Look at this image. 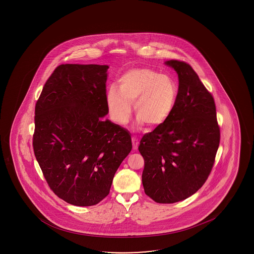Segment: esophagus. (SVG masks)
<instances>
[{
    "label": "esophagus",
    "instance_id": "34e87169",
    "mask_svg": "<svg viewBox=\"0 0 254 254\" xmlns=\"http://www.w3.org/2000/svg\"><path fill=\"white\" fill-rule=\"evenodd\" d=\"M132 144H133V149L136 150L139 146V141L135 137H132Z\"/></svg>",
    "mask_w": 254,
    "mask_h": 254
}]
</instances>
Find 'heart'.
Masks as SVG:
<instances>
[{
	"mask_svg": "<svg viewBox=\"0 0 254 254\" xmlns=\"http://www.w3.org/2000/svg\"><path fill=\"white\" fill-rule=\"evenodd\" d=\"M119 87L108 89L107 102L113 120L126 125L134 114L148 127L163 124L172 114L178 89L174 79L155 70L140 67L128 70L119 80Z\"/></svg>",
	"mask_w": 254,
	"mask_h": 254,
	"instance_id": "b5f03b06",
	"label": "heart"
}]
</instances>
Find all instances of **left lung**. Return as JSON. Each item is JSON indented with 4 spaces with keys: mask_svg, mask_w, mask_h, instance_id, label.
<instances>
[{
    "mask_svg": "<svg viewBox=\"0 0 254 254\" xmlns=\"http://www.w3.org/2000/svg\"><path fill=\"white\" fill-rule=\"evenodd\" d=\"M178 73L179 89L172 114L143 135L142 184L158 203L183 201L196 192L209 176L220 140L212 94L192 67L179 60L165 63Z\"/></svg>",
    "mask_w": 254,
    "mask_h": 254,
    "instance_id": "obj_1",
    "label": "left lung"
}]
</instances>
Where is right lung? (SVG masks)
<instances>
[{
	"label": "right lung",
	"mask_w": 254,
	"mask_h": 254,
	"mask_svg": "<svg viewBox=\"0 0 254 254\" xmlns=\"http://www.w3.org/2000/svg\"><path fill=\"white\" fill-rule=\"evenodd\" d=\"M108 67L59 65L35 104V158L50 189L74 206H92L105 198L132 149L126 128L103 120L108 114Z\"/></svg>",
	"instance_id": "right-lung-1"
}]
</instances>
